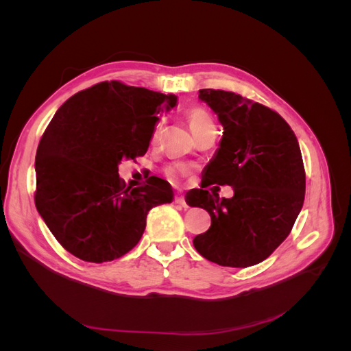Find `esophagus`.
Segmentation results:
<instances>
[{"label":"esophagus","instance_id":"esophagus-1","mask_svg":"<svg viewBox=\"0 0 351 351\" xmlns=\"http://www.w3.org/2000/svg\"><path fill=\"white\" fill-rule=\"evenodd\" d=\"M176 204L180 205V206H183V208H187L186 199H184V196H182V195H177V196H176Z\"/></svg>","mask_w":351,"mask_h":351}]
</instances>
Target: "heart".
Wrapping results in <instances>:
<instances>
[{
	"label": "heart",
	"instance_id": "obj_1",
	"mask_svg": "<svg viewBox=\"0 0 351 351\" xmlns=\"http://www.w3.org/2000/svg\"><path fill=\"white\" fill-rule=\"evenodd\" d=\"M184 115H186V120L190 125V129H192V132L195 133V136L212 129V127H215V123H214V120H212L210 114L204 107H197V105H195V107H189V108H186ZM162 129H164V121H158L155 129H154V133H152V139H151L152 145H155L159 141V136H161ZM187 171L189 169L182 164H174V165L167 168V174L171 178L182 177V176L187 174Z\"/></svg>",
	"mask_w": 351,
	"mask_h": 351
}]
</instances>
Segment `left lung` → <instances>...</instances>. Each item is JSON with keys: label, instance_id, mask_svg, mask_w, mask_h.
<instances>
[{"label": "left lung", "instance_id": "1", "mask_svg": "<svg viewBox=\"0 0 351 351\" xmlns=\"http://www.w3.org/2000/svg\"><path fill=\"white\" fill-rule=\"evenodd\" d=\"M224 127L206 165L205 184L232 186L231 199L199 189L190 206L204 208L210 227L193 239L195 249L221 267L247 268L267 259L290 234L300 214L306 174L299 142L282 117L227 90L200 89Z\"/></svg>", "mask_w": 351, "mask_h": 351}]
</instances>
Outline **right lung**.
Masks as SVG:
<instances>
[{
  "label": "right lung",
  "instance_id": "1",
  "mask_svg": "<svg viewBox=\"0 0 351 351\" xmlns=\"http://www.w3.org/2000/svg\"><path fill=\"white\" fill-rule=\"evenodd\" d=\"M176 104L171 93L101 82L73 95L48 124L35 158V205L76 258H121L139 243L147 212L173 202L171 186L159 177L125 189L119 164L146 154L158 114Z\"/></svg>",
  "mask_w": 351,
  "mask_h": 351
}]
</instances>
